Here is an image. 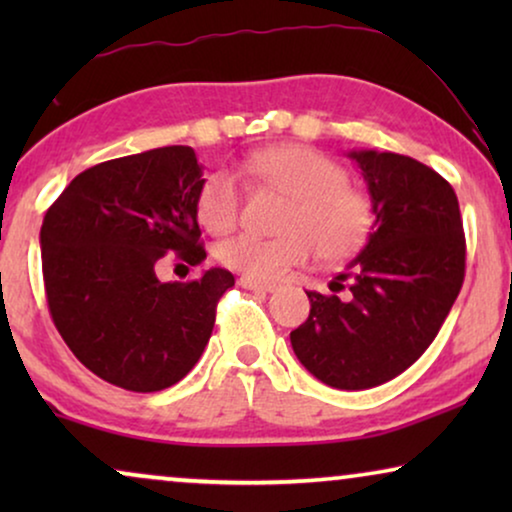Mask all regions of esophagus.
I'll list each match as a JSON object with an SVG mask.
<instances>
[{"label": "esophagus", "mask_w": 512, "mask_h": 512, "mask_svg": "<svg viewBox=\"0 0 512 512\" xmlns=\"http://www.w3.org/2000/svg\"><path fill=\"white\" fill-rule=\"evenodd\" d=\"M240 286H244V289H249V291H261V293L277 291L275 282H263V279H254V277H247V275L240 277Z\"/></svg>", "instance_id": "obj_1"}]
</instances>
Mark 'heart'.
Instances as JSON below:
<instances>
[{
  "mask_svg": "<svg viewBox=\"0 0 512 512\" xmlns=\"http://www.w3.org/2000/svg\"><path fill=\"white\" fill-rule=\"evenodd\" d=\"M244 170L277 188L291 205L279 237L237 235L216 247V258L230 270L254 279H277L303 265L317 249L321 261L340 263L366 247L373 233L368 195L347 181L338 160L303 144H282L258 151ZM240 186L228 170L205 174L195 193V214L212 235H226L240 216Z\"/></svg>",
  "mask_w": 512,
  "mask_h": 512,
  "instance_id": "1",
  "label": "heart"
}]
</instances>
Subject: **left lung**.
Returning <instances> with one entry per match:
<instances>
[{
  "label": "left lung",
  "mask_w": 512,
  "mask_h": 512,
  "mask_svg": "<svg viewBox=\"0 0 512 512\" xmlns=\"http://www.w3.org/2000/svg\"><path fill=\"white\" fill-rule=\"evenodd\" d=\"M370 202L373 233L331 291H305L310 317L291 347L333 389H370L410 368L436 338L466 272V237L454 188L419 160L352 151Z\"/></svg>",
  "instance_id": "obj_1"
}]
</instances>
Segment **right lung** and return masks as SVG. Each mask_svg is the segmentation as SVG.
Returning <instances> with one entry per match:
<instances>
[{
    "label": "right lung",
    "instance_id": "right-lung-1",
    "mask_svg": "<svg viewBox=\"0 0 512 512\" xmlns=\"http://www.w3.org/2000/svg\"><path fill=\"white\" fill-rule=\"evenodd\" d=\"M200 181L191 146H163L90 167L48 207L39 235L48 310L104 382L151 394L186 377L205 352L235 277L223 268L184 284L156 275L170 251L188 265L207 258Z\"/></svg>",
    "mask_w": 512,
    "mask_h": 512
}]
</instances>
